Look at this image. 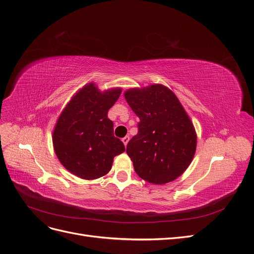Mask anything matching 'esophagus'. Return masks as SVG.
Masks as SVG:
<instances>
[{"instance_id":"34e87169","label":"esophagus","mask_w":254,"mask_h":254,"mask_svg":"<svg viewBox=\"0 0 254 254\" xmlns=\"http://www.w3.org/2000/svg\"><path fill=\"white\" fill-rule=\"evenodd\" d=\"M129 139H130L129 135H126V136H124V137H123V139H122V141H123V143H124L125 146H127V144H128V142H129Z\"/></svg>"}]
</instances>
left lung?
Returning <instances> with one entry per match:
<instances>
[{
    "mask_svg": "<svg viewBox=\"0 0 254 254\" xmlns=\"http://www.w3.org/2000/svg\"><path fill=\"white\" fill-rule=\"evenodd\" d=\"M130 108L139 117L137 133L126 152L135 173L153 184L178 178L196 150L193 124L173 92L162 84L125 92Z\"/></svg>",
    "mask_w": 254,
    "mask_h": 254,
    "instance_id": "1",
    "label": "left lung"
}]
</instances>
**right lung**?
Here are the masks:
<instances>
[{"mask_svg":"<svg viewBox=\"0 0 254 254\" xmlns=\"http://www.w3.org/2000/svg\"><path fill=\"white\" fill-rule=\"evenodd\" d=\"M121 89L101 93L93 83L84 86L66 105L53 133L55 152L67 171L92 180L111 170L113 158L125 151L113 134L108 110L118 101Z\"/></svg>","mask_w":254,"mask_h":254,"instance_id":"obj_1","label":"right lung"}]
</instances>
